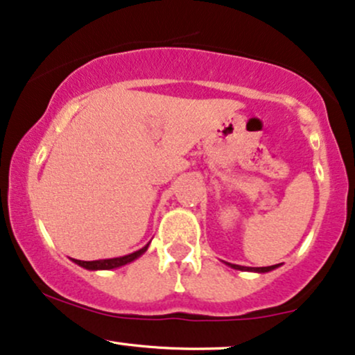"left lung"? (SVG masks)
Masks as SVG:
<instances>
[{
	"label": "left lung",
	"mask_w": 355,
	"mask_h": 355,
	"mask_svg": "<svg viewBox=\"0 0 355 355\" xmlns=\"http://www.w3.org/2000/svg\"><path fill=\"white\" fill-rule=\"evenodd\" d=\"M225 265H229L230 268H234V270H242V271H255V273H268V271L275 270V268H278V266L282 265V263H278V265H271V266H242V265L227 263V261H225Z\"/></svg>",
	"instance_id": "1"
}]
</instances>
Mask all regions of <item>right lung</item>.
I'll return each mask as SVG.
<instances>
[{
	"label": "right lung",
	"mask_w": 355,
	"mask_h": 355,
	"mask_svg": "<svg viewBox=\"0 0 355 355\" xmlns=\"http://www.w3.org/2000/svg\"><path fill=\"white\" fill-rule=\"evenodd\" d=\"M148 247H150V242L144 245L143 248H139V250L133 252V253H128V255H125V257L105 258V260H94V261H84V260H76V258H72V261H73V263H77L78 266H82V268L92 270V271L113 270V268H120V266L128 265V263H131V261H135L137 258L141 257L143 253L148 250Z\"/></svg>",
	"instance_id": "right-lung-1"
}]
</instances>
